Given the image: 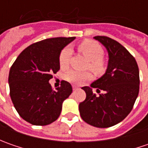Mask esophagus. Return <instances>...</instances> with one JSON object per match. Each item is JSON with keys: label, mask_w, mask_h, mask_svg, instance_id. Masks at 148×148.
Returning <instances> with one entry per match:
<instances>
[{"label": "esophagus", "mask_w": 148, "mask_h": 148, "mask_svg": "<svg viewBox=\"0 0 148 148\" xmlns=\"http://www.w3.org/2000/svg\"><path fill=\"white\" fill-rule=\"evenodd\" d=\"M72 89H73V90H78V87H77V86H72Z\"/></svg>", "instance_id": "1"}]
</instances>
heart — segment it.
Wrapping results in <instances>:
<instances>
[{"instance_id":"1","label":"heart","mask_w":148,"mask_h":148,"mask_svg":"<svg viewBox=\"0 0 148 148\" xmlns=\"http://www.w3.org/2000/svg\"><path fill=\"white\" fill-rule=\"evenodd\" d=\"M77 49L89 60L88 68L95 72H102L105 68L104 56V49L102 46L95 41L90 39H86L80 43L77 46ZM71 50L69 47H66L61 51L59 54V66L62 69L68 67L70 62ZM66 79L75 84H82L91 79V75L89 72H80V71H68L66 74Z\"/></svg>"}]
</instances>
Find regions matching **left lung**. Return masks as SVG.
<instances>
[{"label":"left lung","mask_w":148,"mask_h":148,"mask_svg":"<svg viewBox=\"0 0 148 148\" xmlns=\"http://www.w3.org/2000/svg\"><path fill=\"white\" fill-rule=\"evenodd\" d=\"M94 38L108 50V68L91 87H82L86 97L79 104V111L90 125L109 128L123 120L133 110L139 92V70L134 56L116 40L106 36ZM92 88L99 95L95 94Z\"/></svg>","instance_id":"obj_1"}]
</instances>
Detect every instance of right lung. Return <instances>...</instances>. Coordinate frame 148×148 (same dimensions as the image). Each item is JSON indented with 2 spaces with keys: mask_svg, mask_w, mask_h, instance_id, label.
<instances>
[{
  "mask_svg": "<svg viewBox=\"0 0 148 148\" xmlns=\"http://www.w3.org/2000/svg\"><path fill=\"white\" fill-rule=\"evenodd\" d=\"M75 37L46 38L24 49L9 73L10 95L20 116L33 125L50 124L59 117L71 84L61 82L54 90L49 82L59 71V54Z\"/></svg>",
  "mask_w": 148,
  "mask_h": 148,
  "instance_id": "right-lung-1",
  "label": "right lung"
}]
</instances>
